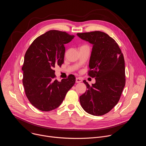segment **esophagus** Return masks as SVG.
<instances>
[{"label":"esophagus","mask_w":146,"mask_h":146,"mask_svg":"<svg viewBox=\"0 0 146 146\" xmlns=\"http://www.w3.org/2000/svg\"><path fill=\"white\" fill-rule=\"evenodd\" d=\"M76 82L77 83L82 82V79L80 78H79V77H77V78H76Z\"/></svg>","instance_id":"esophagus-1"}]
</instances>
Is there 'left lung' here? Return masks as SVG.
<instances>
[{
    "label": "left lung",
    "mask_w": 146,
    "mask_h": 146,
    "mask_svg": "<svg viewBox=\"0 0 146 146\" xmlns=\"http://www.w3.org/2000/svg\"><path fill=\"white\" fill-rule=\"evenodd\" d=\"M81 38L93 44L88 75L95 78L88 90L80 96L81 107L93 115L109 113L118 103L125 85V71L123 54L116 41L100 31L78 33Z\"/></svg>",
    "instance_id": "left-lung-1"
}]
</instances>
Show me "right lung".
<instances>
[{"mask_svg":"<svg viewBox=\"0 0 146 146\" xmlns=\"http://www.w3.org/2000/svg\"><path fill=\"white\" fill-rule=\"evenodd\" d=\"M74 37L66 32L49 31L37 37L25 53L22 67L25 92L32 105L41 111H49L59 106L75 84L73 75L58 81L53 70L64 64V44Z\"/></svg>","mask_w":146,"mask_h":146,"instance_id":"right-lung-1","label":"right lung"}]
</instances>
